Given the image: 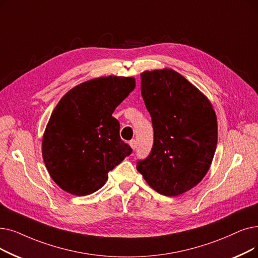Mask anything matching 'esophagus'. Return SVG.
Masks as SVG:
<instances>
[{
    "instance_id": "34e87169",
    "label": "esophagus",
    "mask_w": 258,
    "mask_h": 258,
    "mask_svg": "<svg viewBox=\"0 0 258 258\" xmlns=\"http://www.w3.org/2000/svg\"><path fill=\"white\" fill-rule=\"evenodd\" d=\"M130 145H131V148H132L134 151H135V150L137 149V141H136L135 139L131 140V141H130Z\"/></svg>"
}]
</instances>
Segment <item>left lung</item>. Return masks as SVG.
Masks as SVG:
<instances>
[{"mask_svg": "<svg viewBox=\"0 0 258 258\" xmlns=\"http://www.w3.org/2000/svg\"><path fill=\"white\" fill-rule=\"evenodd\" d=\"M141 95L152 117L153 149L137 170L156 192L178 196L207 175L217 145L210 100L174 70L141 74Z\"/></svg>", "mask_w": 258, "mask_h": 258, "instance_id": "1", "label": "left lung"}]
</instances>
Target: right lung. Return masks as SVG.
Returning a JSON list of instances; mask_svg holds the SVG:
<instances>
[{
    "instance_id": "add662e5",
    "label": "right lung",
    "mask_w": 258,
    "mask_h": 258,
    "mask_svg": "<svg viewBox=\"0 0 258 258\" xmlns=\"http://www.w3.org/2000/svg\"><path fill=\"white\" fill-rule=\"evenodd\" d=\"M136 86L132 77H100L67 92L54 107L42 139V156L63 191L86 196L132 153L120 138L116 107Z\"/></svg>"
}]
</instances>
